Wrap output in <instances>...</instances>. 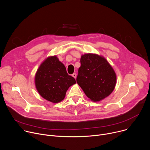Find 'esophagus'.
I'll return each instance as SVG.
<instances>
[{"mask_svg": "<svg viewBox=\"0 0 150 150\" xmlns=\"http://www.w3.org/2000/svg\"><path fill=\"white\" fill-rule=\"evenodd\" d=\"M72 76L74 78H76V74L75 73H74V74L72 75Z\"/></svg>", "mask_w": 150, "mask_h": 150, "instance_id": "esophagus-1", "label": "esophagus"}]
</instances>
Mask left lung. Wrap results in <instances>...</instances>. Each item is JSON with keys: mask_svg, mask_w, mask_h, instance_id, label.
<instances>
[{"mask_svg": "<svg viewBox=\"0 0 150 150\" xmlns=\"http://www.w3.org/2000/svg\"><path fill=\"white\" fill-rule=\"evenodd\" d=\"M80 62L76 82L85 95L95 102L109 96L116 82V74L109 62L103 57L91 53L82 55Z\"/></svg>", "mask_w": 150, "mask_h": 150, "instance_id": "obj_1", "label": "left lung"}]
</instances>
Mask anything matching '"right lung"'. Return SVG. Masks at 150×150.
Wrapping results in <instances>:
<instances>
[{"instance_id": "add662e5", "label": "right lung", "mask_w": 150, "mask_h": 150, "mask_svg": "<svg viewBox=\"0 0 150 150\" xmlns=\"http://www.w3.org/2000/svg\"><path fill=\"white\" fill-rule=\"evenodd\" d=\"M75 83V78L68 74L65 67L56 56L49 57L42 62L35 76L40 95L55 103L63 100L69 87Z\"/></svg>"}]
</instances>
